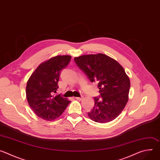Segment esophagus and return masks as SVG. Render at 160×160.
Masks as SVG:
<instances>
[{"label":"esophagus","instance_id":"esophagus-1","mask_svg":"<svg viewBox=\"0 0 160 160\" xmlns=\"http://www.w3.org/2000/svg\"><path fill=\"white\" fill-rule=\"evenodd\" d=\"M75 99L78 101H82L83 99V97H81V98H78L77 97V98H75Z\"/></svg>","mask_w":160,"mask_h":160}]
</instances>
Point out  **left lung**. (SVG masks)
Here are the masks:
<instances>
[{"instance_id":"obj_1","label":"left lung","mask_w":160,"mask_h":160,"mask_svg":"<svg viewBox=\"0 0 160 160\" xmlns=\"http://www.w3.org/2000/svg\"><path fill=\"white\" fill-rule=\"evenodd\" d=\"M74 60L91 82L98 83L101 99L94 98V107L88 112V117L102 123L115 120L128 100L130 82L123 68L101 53L82 55Z\"/></svg>"}]
</instances>
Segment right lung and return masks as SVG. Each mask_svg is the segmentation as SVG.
I'll return each mask as SVG.
<instances>
[{"label": "right lung", "mask_w": 160, "mask_h": 160, "mask_svg": "<svg viewBox=\"0 0 160 160\" xmlns=\"http://www.w3.org/2000/svg\"><path fill=\"white\" fill-rule=\"evenodd\" d=\"M71 56H56L42 62L29 78L26 96L29 106L40 118L53 121L58 118L70 101L54 93L59 88L60 72L69 63Z\"/></svg>", "instance_id": "1"}]
</instances>
